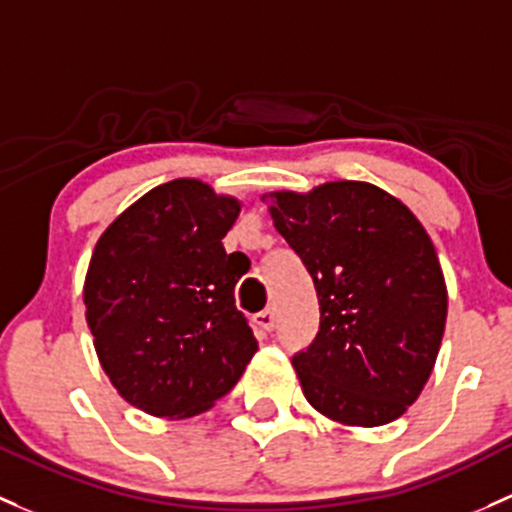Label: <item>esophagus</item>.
Returning a JSON list of instances; mask_svg holds the SVG:
<instances>
[{
    "mask_svg": "<svg viewBox=\"0 0 512 512\" xmlns=\"http://www.w3.org/2000/svg\"><path fill=\"white\" fill-rule=\"evenodd\" d=\"M255 324L262 328V331H274V324H277V314L274 309H265L260 314H255Z\"/></svg>",
    "mask_w": 512,
    "mask_h": 512,
    "instance_id": "obj_1",
    "label": "esophagus"
}]
</instances>
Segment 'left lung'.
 Here are the masks:
<instances>
[{"instance_id": "obj_1", "label": "left lung", "mask_w": 512, "mask_h": 512, "mask_svg": "<svg viewBox=\"0 0 512 512\" xmlns=\"http://www.w3.org/2000/svg\"><path fill=\"white\" fill-rule=\"evenodd\" d=\"M270 213L319 297V331L292 358L304 397L343 424L392 422L422 392L444 336L432 240L410 208L363 181L274 193Z\"/></svg>"}]
</instances>
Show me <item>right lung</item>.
Wrapping results in <instances>:
<instances>
[{"label": "right lung", "instance_id": "1", "mask_svg": "<svg viewBox=\"0 0 512 512\" xmlns=\"http://www.w3.org/2000/svg\"><path fill=\"white\" fill-rule=\"evenodd\" d=\"M240 203L193 179L157 186L102 233L85 279V319L102 370L129 405L191 417L233 390L257 351L235 306L223 238Z\"/></svg>", "mask_w": 512, "mask_h": 512}]
</instances>
